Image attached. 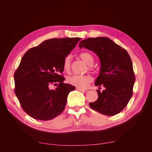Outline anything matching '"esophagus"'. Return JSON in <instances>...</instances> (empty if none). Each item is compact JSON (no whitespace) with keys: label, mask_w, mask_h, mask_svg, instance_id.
<instances>
[{"label":"esophagus","mask_w":152,"mask_h":152,"mask_svg":"<svg viewBox=\"0 0 152 152\" xmlns=\"http://www.w3.org/2000/svg\"><path fill=\"white\" fill-rule=\"evenodd\" d=\"M76 89H77V90H78V91H81V92H84V91H86L84 89H82L78 88V87H77Z\"/></svg>","instance_id":"esophagus-1"}]
</instances>
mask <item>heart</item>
I'll use <instances>...</instances> for the list:
<instances>
[{"label": "heart", "mask_w": 152, "mask_h": 152, "mask_svg": "<svg viewBox=\"0 0 152 152\" xmlns=\"http://www.w3.org/2000/svg\"><path fill=\"white\" fill-rule=\"evenodd\" d=\"M79 57L83 60L87 65H89V70H92V65L94 63V57L90 53L82 52L79 54ZM71 65V56L70 55L66 56L63 60V68L65 72H69ZM93 80L92 77L89 75H73L67 77V82L69 84L74 86L80 89H85L89 85Z\"/></svg>", "instance_id": "1"}]
</instances>
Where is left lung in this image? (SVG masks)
Returning a JSON list of instances; mask_svg holds the SVG:
<instances>
[{"label":"left lung","instance_id":"left-lung-1","mask_svg":"<svg viewBox=\"0 0 152 152\" xmlns=\"http://www.w3.org/2000/svg\"><path fill=\"white\" fill-rule=\"evenodd\" d=\"M79 48L91 50L99 57L101 68L95 82L98 98L89 103L95 111L108 116L120 113L131 99L135 75L132 63L127 50L107 37L88 38L82 40ZM101 88H99L100 89Z\"/></svg>","mask_w":152,"mask_h":152}]
</instances>
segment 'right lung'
I'll return each mask as SVG.
<instances>
[{"label": "right lung", "instance_id": "add662e5", "mask_svg": "<svg viewBox=\"0 0 152 152\" xmlns=\"http://www.w3.org/2000/svg\"><path fill=\"white\" fill-rule=\"evenodd\" d=\"M80 38L51 39L28 49L14 74L15 93L31 117L49 121L61 114L75 87L65 84L63 63ZM59 84L55 90L52 85Z\"/></svg>", "mask_w": 152, "mask_h": 152}]
</instances>
